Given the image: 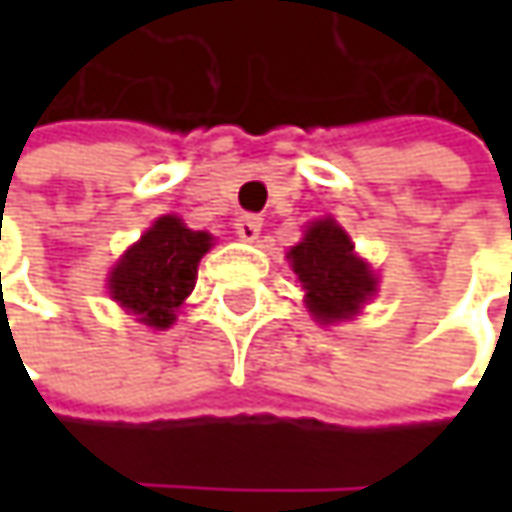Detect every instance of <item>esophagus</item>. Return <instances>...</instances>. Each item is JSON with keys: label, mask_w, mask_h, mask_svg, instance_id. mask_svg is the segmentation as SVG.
I'll return each mask as SVG.
<instances>
[{"label": "esophagus", "mask_w": 512, "mask_h": 512, "mask_svg": "<svg viewBox=\"0 0 512 512\" xmlns=\"http://www.w3.org/2000/svg\"><path fill=\"white\" fill-rule=\"evenodd\" d=\"M259 230H262V219H259V216H253V213H245V216H239V219H236V236H239L242 242H253V239H259Z\"/></svg>", "instance_id": "esophagus-1"}]
</instances>
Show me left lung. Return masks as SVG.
Here are the masks:
<instances>
[{"instance_id":"left-lung-1","label":"left lung","mask_w":512,"mask_h":512,"mask_svg":"<svg viewBox=\"0 0 512 512\" xmlns=\"http://www.w3.org/2000/svg\"><path fill=\"white\" fill-rule=\"evenodd\" d=\"M287 259L307 290L310 313L322 325L350 319L376 290L370 267L353 256L347 233L333 219L307 227L305 239L287 253Z\"/></svg>"}]
</instances>
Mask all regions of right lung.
Listing matches in <instances>:
<instances>
[{"label":"right lung","mask_w":512,"mask_h":512,"mask_svg":"<svg viewBox=\"0 0 512 512\" xmlns=\"http://www.w3.org/2000/svg\"><path fill=\"white\" fill-rule=\"evenodd\" d=\"M210 250V233L190 230L176 216H162L122 256L110 273V296L150 327H170L176 310L196 285L199 259Z\"/></svg>","instance_id":"obj_1"}]
</instances>
